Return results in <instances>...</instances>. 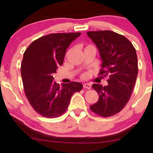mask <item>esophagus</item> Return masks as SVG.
Returning <instances> with one entry per match:
<instances>
[{"label": "esophagus", "instance_id": "34e87169", "mask_svg": "<svg viewBox=\"0 0 153 153\" xmlns=\"http://www.w3.org/2000/svg\"><path fill=\"white\" fill-rule=\"evenodd\" d=\"M83 88H87V89H91V85L88 83H84L83 84Z\"/></svg>", "mask_w": 153, "mask_h": 153}]
</instances>
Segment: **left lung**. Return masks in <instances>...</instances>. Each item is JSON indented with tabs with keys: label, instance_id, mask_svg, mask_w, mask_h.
Listing matches in <instances>:
<instances>
[{
	"label": "left lung",
	"instance_id": "obj_1",
	"mask_svg": "<svg viewBox=\"0 0 153 153\" xmlns=\"http://www.w3.org/2000/svg\"><path fill=\"white\" fill-rule=\"evenodd\" d=\"M87 35L96 45L102 60L99 75L109 77L106 86L93 84L99 99L90 108L101 117H111L121 111L130 99L138 73L136 50L128 39L114 31H88Z\"/></svg>",
	"mask_w": 153,
	"mask_h": 153
}]
</instances>
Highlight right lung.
Segmentation results:
<instances>
[{"label": "right lung", "instance_id": "obj_1", "mask_svg": "<svg viewBox=\"0 0 153 153\" xmlns=\"http://www.w3.org/2000/svg\"><path fill=\"white\" fill-rule=\"evenodd\" d=\"M81 33H57L43 36L24 53L21 74L28 101L42 117L54 118L65 111L73 94L82 90L78 82L54 81L53 73L62 65L67 49Z\"/></svg>", "mask_w": 153, "mask_h": 153}]
</instances>
